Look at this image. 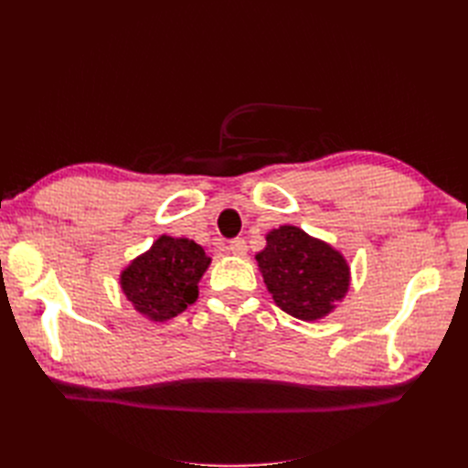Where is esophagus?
<instances>
[{
  "instance_id": "34e87169",
  "label": "esophagus",
  "mask_w": 468,
  "mask_h": 468,
  "mask_svg": "<svg viewBox=\"0 0 468 468\" xmlns=\"http://www.w3.org/2000/svg\"><path fill=\"white\" fill-rule=\"evenodd\" d=\"M229 250L234 253V256H238V258H242V256H246V251H248V246H246V239L244 238H234L232 242L229 244Z\"/></svg>"
}]
</instances>
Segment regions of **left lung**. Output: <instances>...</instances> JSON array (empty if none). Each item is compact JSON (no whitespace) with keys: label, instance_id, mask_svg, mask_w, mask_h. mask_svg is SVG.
I'll return each instance as SVG.
<instances>
[{"label":"left lung","instance_id":"left-lung-1","mask_svg":"<svg viewBox=\"0 0 468 468\" xmlns=\"http://www.w3.org/2000/svg\"><path fill=\"white\" fill-rule=\"evenodd\" d=\"M265 239L256 260L275 304L306 322L328 316L349 289V265L342 253L289 224Z\"/></svg>","mask_w":468,"mask_h":468}]
</instances>
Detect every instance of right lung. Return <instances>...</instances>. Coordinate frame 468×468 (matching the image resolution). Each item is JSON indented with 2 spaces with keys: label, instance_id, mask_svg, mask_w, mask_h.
<instances>
[{
  "label": "right lung",
  "instance_id": "add662e5",
  "mask_svg": "<svg viewBox=\"0 0 468 468\" xmlns=\"http://www.w3.org/2000/svg\"><path fill=\"white\" fill-rule=\"evenodd\" d=\"M208 265L210 258L193 239L164 234L124 267L121 289L136 313L152 322H165L197 301Z\"/></svg>",
  "mask_w": 468,
  "mask_h": 468
}]
</instances>
